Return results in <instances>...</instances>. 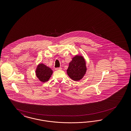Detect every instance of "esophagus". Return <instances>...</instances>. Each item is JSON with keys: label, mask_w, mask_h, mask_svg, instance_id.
<instances>
[{"label": "esophagus", "mask_w": 131, "mask_h": 131, "mask_svg": "<svg viewBox=\"0 0 131 131\" xmlns=\"http://www.w3.org/2000/svg\"><path fill=\"white\" fill-rule=\"evenodd\" d=\"M62 68H61V67H59V68H56L55 69V70L57 71V70H61Z\"/></svg>", "instance_id": "34e87169"}]
</instances>
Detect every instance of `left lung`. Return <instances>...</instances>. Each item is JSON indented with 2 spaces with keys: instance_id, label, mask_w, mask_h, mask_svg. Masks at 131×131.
<instances>
[{
  "instance_id": "8db88e82",
  "label": "left lung",
  "mask_w": 131,
  "mask_h": 131,
  "mask_svg": "<svg viewBox=\"0 0 131 131\" xmlns=\"http://www.w3.org/2000/svg\"><path fill=\"white\" fill-rule=\"evenodd\" d=\"M87 71L86 61L83 56L76 55L69 63L67 73L74 81H79L83 78Z\"/></svg>"
}]
</instances>
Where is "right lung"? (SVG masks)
Returning a JSON list of instances; mask_svg holds the SVG:
<instances>
[{
  "instance_id": "right-lung-1",
  "label": "right lung",
  "mask_w": 131,
  "mask_h": 131,
  "mask_svg": "<svg viewBox=\"0 0 131 131\" xmlns=\"http://www.w3.org/2000/svg\"><path fill=\"white\" fill-rule=\"evenodd\" d=\"M52 73V70L43 63L39 64L35 70L36 77L42 82H46L48 81Z\"/></svg>"
}]
</instances>
